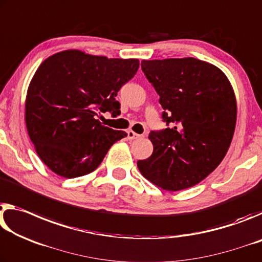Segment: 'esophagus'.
I'll return each instance as SVG.
<instances>
[{"instance_id":"1","label":"esophagus","mask_w":262,"mask_h":262,"mask_svg":"<svg viewBox=\"0 0 262 262\" xmlns=\"http://www.w3.org/2000/svg\"><path fill=\"white\" fill-rule=\"evenodd\" d=\"M139 135H137L136 132H134L132 130H128L127 131V139H130V140H132V139H137V138H139Z\"/></svg>"}]
</instances>
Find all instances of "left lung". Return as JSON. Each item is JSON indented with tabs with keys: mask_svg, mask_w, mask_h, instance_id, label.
<instances>
[{
	"mask_svg": "<svg viewBox=\"0 0 262 262\" xmlns=\"http://www.w3.org/2000/svg\"><path fill=\"white\" fill-rule=\"evenodd\" d=\"M169 127L151 131L153 153L137 166L164 190L194 187L215 170L233 138L237 102L220 68L195 58L143 60Z\"/></svg>",
	"mask_w": 262,
	"mask_h": 262,
	"instance_id": "8db88e82",
	"label": "left lung"
}]
</instances>
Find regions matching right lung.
I'll use <instances>...</instances> for the list:
<instances>
[{"mask_svg":"<svg viewBox=\"0 0 262 262\" xmlns=\"http://www.w3.org/2000/svg\"><path fill=\"white\" fill-rule=\"evenodd\" d=\"M138 59H115L67 50L40 63L29 84L25 123L40 160L59 177L95 170L109 148L127 135L96 119L97 111L121 114L116 101L134 78Z\"/></svg>","mask_w":262,"mask_h":262,"instance_id":"right-lung-1","label":"right lung"}]
</instances>
